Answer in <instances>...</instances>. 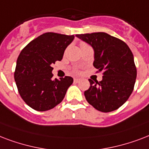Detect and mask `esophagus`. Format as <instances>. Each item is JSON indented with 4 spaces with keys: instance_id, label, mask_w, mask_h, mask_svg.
Instances as JSON below:
<instances>
[{
    "instance_id": "esophagus-1",
    "label": "esophagus",
    "mask_w": 149,
    "mask_h": 149,
    "mask_svg": "<svg viewBox=\"0 0 149 149\" xmlns=\"http://www.w3.org/2000/svg\"><path fill=\"white\" fill-rule=\"evenodd\" d=\"M80 81V78H74V82H79Z\"/></svg>"
}]
</instances>
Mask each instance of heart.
<instances>
[{
  "label": "heart",
  "mask_w": 149,
  "mask_h": 149,
  "mask_svg": "<svg viewBox=\"0 0 149 149\" xmlns=\"http://www.w3.org/2000/svg\"><path fill=\"white\" fill-rule=\"evenodd\" d=\"M84 46H87V44H85L84 42H81V47H84Z\"/></svg>",
  "instance_id": "1"
}]
</instances>
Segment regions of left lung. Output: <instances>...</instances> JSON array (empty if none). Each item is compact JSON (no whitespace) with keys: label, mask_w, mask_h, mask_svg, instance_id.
Segmentation results:
<instances>
[{"label":"left lung","mask_w":149,"mask_h":149,"mask_svg":"<svg viewBox=\"0 0 149 149\" xmlns=\"http://www.w3.org/2000/svg\"><path fill=\"white\" fill-rule=\"evenodd\" d=\"M76 36L93 47V66L103 72L101 81L88 79L90 87L85 91V99L99 111L116 110L128 100L135 84L137 69L132 52L124 41L106 33Z\"/></svg>","instance_id":"1"}]
</instances>
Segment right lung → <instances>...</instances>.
<instances>
[{"mask_svg":"<svg viewBox=\"0 0 149 149\" xmlns=\"http://www.w3.org/2000/svg\"><path fill=\"white\" fill-rule=\"evenodd\" d=\"M74 36L47 33L31 41L21 51L16 63L15 80L21 97L37 111L53 109L64 100L73 83L69 76L53 80L52 64L61 61Z\"/></svg>","mask_w":149,"mask_h":149,"instance_id":"obj_1","label":"right lung"}]
</instances>
